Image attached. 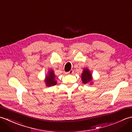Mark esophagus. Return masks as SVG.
<instances>
[{"mask_svg": "<svg viewBox=\"0 0 132 132\" xmlns=\"http://www.w3.org/2000/svg\"><path fill=\"white\" fill-rule=\"evenodd\" d=\"M73 73H74V70H70L69 72H67V74H70V75L72 74Z\"/></svg>", "mask_w": 132, "mask_h": 132, "instance_id": "obj_1", "label": "esophagus"}]
</instances>
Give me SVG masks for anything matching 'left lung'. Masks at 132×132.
I'll return each instance as SVG.
<instances>
[{
	"mask_svg": "<svg viewBox=\"0 0 132 132\" xmlns=\"http://www.w3.org/2000/svg\"><path fill=\"white\" fill-rule=\"evenodd\" d=\"M91 74L87 69H85L83 70V73L82 74V80L83 83L86 84L90 82L92 80Z\"/></svg>",
	"mask_w": 132,
	"mask_h": 132,
	"instance_id": "left-lung-1",
	"label": "left lung"
}]
</instances>
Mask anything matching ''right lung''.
Segmentation results:
<instances>
[{
  "label": "right lung",
  "mask_w": 132,
  "mask_h": 132,
  "mask_svg": "<svg viewBox=\"0 0 132 132\" xmlns=\"http://www.w3.org/2000/svg\"><path fill=\"white\" fill-rule=\"evenodd\" d=\"M55 75L53 70L49 71L48 76H46V85L47 86H55L57 84V82L55 80Z\"/></svg>",
  "instance_id": "obj_1"
}]
</instances>
